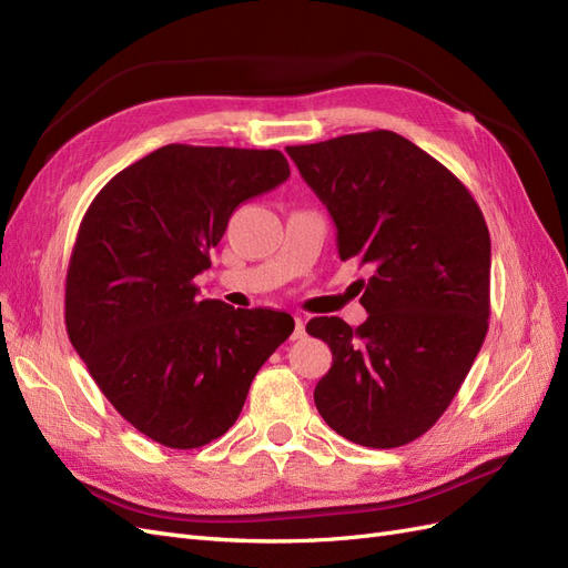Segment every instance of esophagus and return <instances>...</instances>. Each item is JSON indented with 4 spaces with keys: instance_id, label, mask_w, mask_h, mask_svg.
Listing matches in <instances>:
<instances>
[{
    "instance_id": "1",
    "label": "esophagus",
    "mask_w": 568,
    "mask_h": 568,
    "mask_svg": "<svg viewBox=\"0 0 568 568\" xmlns=\"http://www.w3.org/2000/svg\"><path fill=\"white\" fill-rule=\"evenodd\" d=\"M303 336H305V322H303L301 317H296V320H294V332H291V338L298 341V338H303Z\"/></svg>"
}]
</instances>
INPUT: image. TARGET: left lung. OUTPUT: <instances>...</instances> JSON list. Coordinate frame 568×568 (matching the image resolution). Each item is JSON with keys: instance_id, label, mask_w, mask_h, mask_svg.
<instances>
[{"instance_id": "1", "label": "left lung", "mask_w": 568, "mask_h": 568, "mask_svg": "<svg viewBox=\"0 0 568 568\" xmlns=\"http://www.w3.org/2000/svg\"><path fill=\"white\" fill-rule=\"evenodd\" d=\"M336 225L341 261L372 267L353 329L315 317L305 332L334 363L315 405L365 448H400L432 428L484 346L490 317V234L448 168L390 130L286 146Z\"/></svg>"}]
</instances>
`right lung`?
<instances>
[{
  "label": "right lung",
  "mask_w": 568,
  "mask_h": 568,
  "mask_svg": "<svg viewBox=\"0 0 568 568\" xmlns=\"http://www.w3.org/2000/svg\"><path fill=\"white\" fill-rule=\"evenodd\" d=\"M288 175L277 149L168 144L120 170L80 222L68 338L109 403L165 448L227 434L294 332L286 313L201 301L194 284L236 205Z\"/></svg>",
  "instance_id": "1"
}]
</instances>
